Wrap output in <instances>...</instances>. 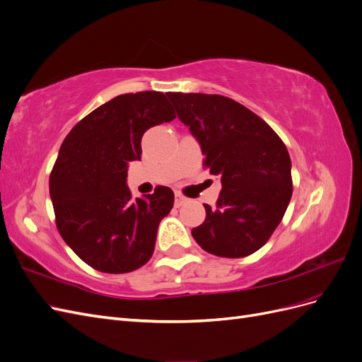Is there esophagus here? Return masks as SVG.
<instances>
[{
    "mask_svg": "<svg viewBox=\"0 0 362 362\" xmlns=\"http://www.w3.org/2000/svg\"><path fill=\"white\" fill-rule=\"evenodd\" d=\"M187 202V198L181 193H175V206H181Z\"/></svg>",
    "mask_w": 362,
    "mask_h": 362,
    "instance_id": "1",
    "label": "esophagus"
}]
</instances>
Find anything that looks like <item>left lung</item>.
Wrapping results in <instances>:
<instances>
[{
  "instance_id": "left-lung-1",
  "label": "left lung",
  "mask_w": 362,
  "mask_h": 362,
  "mask_svg": "<svg viewBox=\"0 0 362 362\" xmlns=\"http://www.w3.org/2000/svg\"><path fill=\"white\" fill-rule=\"evenodd\" d=\"M184 125L198 139L204 166L221 177L216 208L192 229L208 254L242 258L267 243L293 193L291 160L281 137L259 116L222 95L169 92Z\"/></svg>"
}]
</instances>
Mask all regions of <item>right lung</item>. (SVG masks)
I'll list each match as a JSON object with an SVG mask.
<instances>
[{"mask_svg":"<svg viewBox=\"0 0 362 362\" xmlns=\"http://www.w3.org/2000/svg\"><path fill=\"white\" fill-rule=\"evenodd\" d=\"M175 119L163 92L113 98L83 117L63 140L49 177V194L62 238L86 264L128 273L154 254L157 229L173 206L164 185L131 198L128 163L140 160L145 131Z\"/></svg>","mask_w":362,"mask_h":362,"instance_id":"obj_1","label":"right lung"}]
</instances>
